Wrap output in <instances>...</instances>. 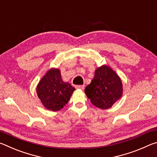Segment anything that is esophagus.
Segmentation results:
<instances>
[{"label":"esophagus","mask_w":157,"mask_h":157,"mask_svg":"<svg viewBox=\"0 0 157 157\" xmlns=\"http://www.w3.org/2000/svg\"><path fill=\"white\" fill-rule=\"evenodd\" d=\"M75 88L78 89L84 90V85H77V86H75Z\"/></svg>","instance_id":"34e87169"}]
</instances>
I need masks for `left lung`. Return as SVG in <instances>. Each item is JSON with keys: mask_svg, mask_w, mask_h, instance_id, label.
I'll list each match as a JSON object with an SVG mask.
<instances>
[{"mask_svg": "<svg viewBox=\"0 0 157 157\" xmlns=\"http://www.w3.org/2000/svg\"><path fill=\"white\" fill-rule=\"evenodd\" d=\"M84 91L93 105L107 109L121 98L123 84L115 71L103 65L95 70L94 79Z\"/></svg>", "mask_w": 157, "mask_h": 157, "instance_id": "1", "label": "left lung"}]
</instances>
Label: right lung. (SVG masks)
<instances>
[{
  "instance_id": "add662e5",
  "label": "right lung",
  "mask_w": 157,
  "mask_h": 157,
  "mask_svg": "<svg viewBox=\"0 0 157 157\" xmlns=\"http://www.w3.org/2000/svg\"><path fill=\"white\" fill-rule=\"evenodd\" d=\"M75 90L68 82L62 80L59 69L51 68L39 81L36 94L45 108L57 111L67 104Z\"/></svg>"
}]
</instances>
